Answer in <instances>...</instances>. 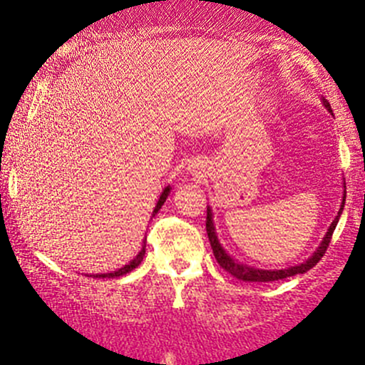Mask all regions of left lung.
Returning a JSON list of instances; mask_svg holds the SVG:
<instances>
[{
	"label": "left lung",
	"instance_id": "8db88e82",
	"mask_svg": "<svg viewBox=\"0 0 365 365\" xmlns=\"http://www.w3.org/2000/svg\"><path fill=\"white\" fill-rule=\"evenodd\" d=\"M322 106L328 110L331 115H333V110H331L329 103L326 101L324 98L321 99ZM343 188H345V183H343ZM345 197H346V192L343 190V197H341V204H340V209H338V215L333 220V223L329 225L328 232H326V235L322 237L321 244L317 245V249L314 250V254L311 257L305 259L304 262L300 264H295V266H290V267H284V269H259V267H254V266H249V264L245 262H240L238 259L233 257V255H230L226 250L223 249V245H221L220 238H217V233H216V226H215V215H212V207L207 206V220H206V230H207V237H209V242H211V247H212V252H215V257L217 264H220L221 267H223L225 271H228L230 274L235 276V278L242 279V282H276V279H283V278H288V276H295V274H304L307 273L309 269H312L314 266H316L317 262H319V259L324 255L326 249H328L329 245V240H331V235H333L334 228H336L338 225V220H340L341 212H343V207H345Z\"/></svg>",
	"mask_w": 365,
	"mask_h": 365
}]
</instances>
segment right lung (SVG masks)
I'll return each instance as SVG.
<instances>
[{
    "label": "right lung",
    "instance_id": "add662e5",
    "mask_svg": "<svg viewBox=\"0 0 365 365\" xmlns=\"http://www.w3.org/2000/svg\"><path fill=\"white\" fill-rule=\"evenodd\" d=\"M170 192H171V187H170V185L163 188L161 195H159V199H158V202H156V207H154V211H153V216H150V217H154V216L158 215V211H159V209L163 207V204H165V202H166V199H168ZM144 254H145V240L142 242V247H140L139 254H137L135 257H133L132 261H130L128 264H125V266H121L120 269H116V271H111V273H98V274H87V276H91V278H118V276H123V274L130 273V271H133V269H135V267L139 266V264L142 262V259H144Z\"/></svg>",
    "mask_w": 365,
    "mask_h": 365
}]
</instances>
